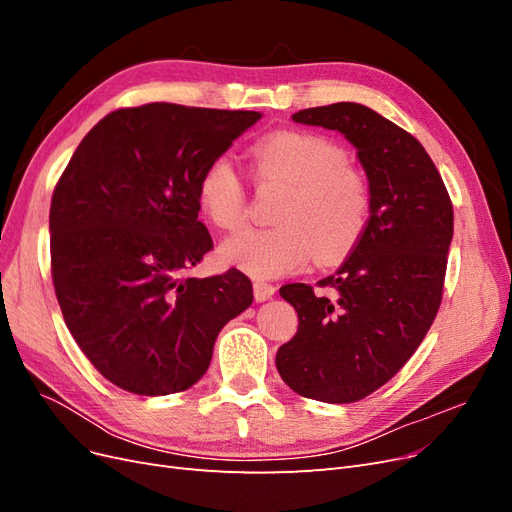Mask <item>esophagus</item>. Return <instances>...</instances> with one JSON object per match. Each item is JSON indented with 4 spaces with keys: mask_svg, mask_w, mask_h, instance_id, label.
Segmentation results:
<instances>
[{
    "mask_svg": "<svg viewBox=\"0 0 512 512\" xmlns=\"http://www.w3.org/2000/svg\"><path fill=\"white\" fill-rule=\"evenodd\" d=\"M275 286H271V284H265V282H256L254 284V299L258 301V303H262V301H269L273 294H275Z\"/></svg>",
    "mask_w": 512,
    "mask_h": 512,
    "instance_id": "obj_1",
    "label": "esophagus"
}]
</instances>
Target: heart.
<instances>
[{"label":"heart","mask_w":512,"mask_h":512,"mask_svg":"<svg viewBox=\"0 0 512 512\" xmlns=\"http://www.w3.org/2000/svg\"><path fill=\"white\" fill-rule=\"evenodd\" d=\"M262 183L288 185L273 228H245L228 237L220 254L256 280H273L320 262L342 260L363 237L369 220L367 183L346 166L344 151L309 132H275L252 147ZM198 205L222 230L245 222V188L224 156L207 164L196 185Z\"/></svg>","instance_id":"1"}]
</instances>
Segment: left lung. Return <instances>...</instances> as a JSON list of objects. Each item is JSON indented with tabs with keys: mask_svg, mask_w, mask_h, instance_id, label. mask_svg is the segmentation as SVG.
Returning a JSON list of instances; mask_svg holds the SVG:
<instances>
[{
	"mask_svg": "<svg viewBox=\"0 0 512 512\" xmlns=\"http://www.w3.org/2000/svg\"><path fill=\"white\" fill-rule=\"evenodd\" d=\"M292 119L344 134L369 188V220L352 254L318 282L286 284L299 331L275 356L294 393L352 404L380 389L421 346L442 301L453 205L412 134L356 102L305 108Z\"/></svg>",
	"mask_w": 512,
	"mask_h": 512,
	"instance_id": "1",
	"label": "left lung"
}]
</instances>
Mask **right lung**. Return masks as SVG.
Instances as JSON below:
<instances>
[{"label":"right lung","mask_w":512,"mask_h":512,"mask_svg":"<svg viewBox=\"0 0 512 512\" xmlns=\"http://www.w3.org/2000/svg\"><path fill=\"white\" fill-rule=\"evenodd\" d=\"M260 117L168 102L121 108L89 130L61 175L49 215L55 294L76 344L119 389H190L224 324L252 305L237 269L185 273L213 247L198 179Z\"/></svg>","instance_id":"obj_1"}]
</instances>
